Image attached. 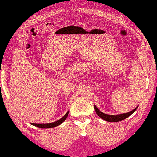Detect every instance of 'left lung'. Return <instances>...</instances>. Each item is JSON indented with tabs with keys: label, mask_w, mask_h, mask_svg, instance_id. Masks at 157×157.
Returning a JSON list of instances; mask_svg holds the SVG:
<instances>
[{
	"label": "left lung",
	"mask_w": 157,
	"mask_h": 157,
	"mask_svg": "<svg viewBox=\"0 0 157 157\" xmlns=\"http://www.w3.org/2000/svg\"><path fill=\"white\" fill-rule=\"evenodd\" d=\"M137 108H138V107H136L135 109H133L132 111L128 112V113H126L119 114V115H108V114H105L100 111V110L97 108V106L94 105V110H95L96 113L98 114L101 119L105 120V121H109V122H116V121H121V120L125 119L126 118L129 117L131 114L134 113V112L136 111Z\"/></svg>",
	"instance_id": "1"
}]
</instances>
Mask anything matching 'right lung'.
Listing matches in <instances>:
<instances>
[{"instance_id": "obj_1", "label": "right lung", "mask_w": 157, "mask_h": 157, "mask_svg": "<svg viewBox=\"0 0 157 157\" xmlns=\"http://www.w3.org/2000/svg\"><path fill=\"white\" fill-rule=\"evenodd\" d=\"M68 113H69V111H67V113H65V115L64 116L63 118H61L60 119H59V120H57V121H55V122L47 123V124H35V123H32L31 124H33V126H36V127H39V128H43V129L55 127L58 125L61 124L63 123L65 119H66V118L67 117V115H68Z\"/></svg>"}]
</instances>
